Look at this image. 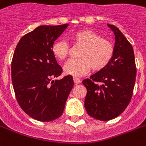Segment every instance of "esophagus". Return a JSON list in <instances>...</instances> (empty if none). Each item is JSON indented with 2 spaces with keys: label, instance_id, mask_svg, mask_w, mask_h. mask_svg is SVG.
Segmentation results:
<instances>
[{
  "label": "esophagus",
  "instance_id": "esophagus-1",
  "mask_svg": "<svg viewBox=\"0 0 146 146\" xmlns=\"http://www.w3.org/2000/svg\"><path fill=\"white\" fill-rule=\"evenodd\" d=\"M73 80H74V82H75L76 84H79V83H80V82H81V80H80L79 77H77V76L73 77Z\"/></svg>",
  "mask_w": 146,
  "mask_h": 146
}]
</instances>
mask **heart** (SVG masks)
<instances>
[{
	"label": "heart",
	"mask_w": 146,
	"mask_h": 146,
	"mask_svg": "<svg viewBox=\"0 0 146 146\" xmlns=\"http://www.w3.org/2000/svg\"><path fill=\"white\" fill-rule=\"evenodd\" d=\"M71 42L81 46L79 59L69 60L64 67L67 74L76 76L85 75L91 69L99 71L111 61L114 54L113 44L98 33L89 29H82L73 33ZM70 44L64 40H57L52 45V53L57 60L63 61L68 57Z\"/></svg>",
	"instance_id": "1"
}]
</instances>
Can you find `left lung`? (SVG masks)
Here are the masks:
<instances>
[{
  "label": "left lung",
  "mask_w": 146,
  "mask_h": 146,
  "mask_svg": "<svg viewBox=\"0 0 146 146\" xmlns=\"http://www.w3.org/2000/svg\"><path fill=\"white\" fill-rule=\"evenodd\" d=\"M115 35L114 54L110 64L82 81L86 88L85 108L92 117L105 121L127 108L133 96L136 66L133 48L119 29L108 24Z\"/></svg>",
  "instance_id": "left-lung-1"
}]
</instances>
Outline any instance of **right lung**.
<instances>
[{"label": "right lung", "instance_id": "1", "mask_svg": "<svg viewBox=\"0 0 146 146\" xmlns=\"http://www.w3.org/2000/svg\"><path fill=\"white\" fill-rule=\"evenodd\" d=\"M68 25L38 26L21 38L13 56L11 78L17 102L25 113L38 121L60 117L74 86L71 75L52 80L63 73L52 45Z\"/></svg>", "mask_w": 146, "mask_h": 146}]
</instances>
